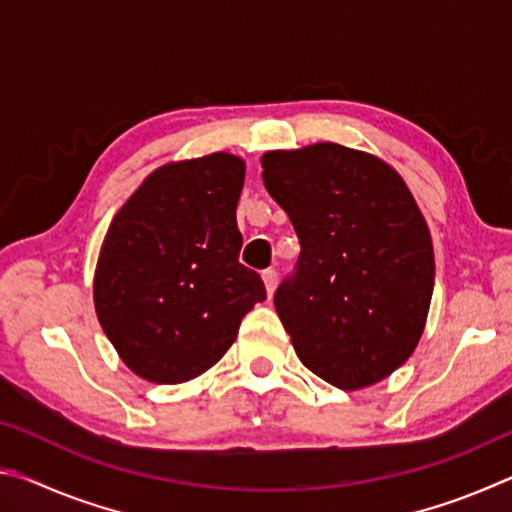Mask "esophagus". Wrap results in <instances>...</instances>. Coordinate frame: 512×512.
I'll return each mask as SVG.
<instances>
[{
    "label": "esophagus",
    "instance_id": "obj_1",
    "mask_svg": "<svg viewBox=\"0 0 512 512\" xmlns=\"http://www.w3.org/2000/svg\"><path fill=\"white\" fill-rule=\"evenodd\" d=\"M262 280H264V287H266L268 298H271V296H273V291H275V287H277V273L273 271V268H268V271H264V273H262Z\"/></svg>",
    "mask_w": 512,
    "mask_h": 512
}]
</instances>
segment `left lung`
Listing matches in <instances>:
<instances>
[{
	"mask_svg": "<svg viewBox=\"0 0 512 512\" xmlns=\"http://www.w3.org/2000/svg\"><path fill=\"white\" fill-rule=\"evenodd\" d=\"M262 169L300 239L273 298L298 359L341 391L386 379L418 348L436 277L411 189L377 155L334 142L266 151Z\"/></svg>",
	"mask_w": 512,
	"mask_h": 512,
	"instance_id": "8db88e82",
	"label": "left lung"
}]
</instances>
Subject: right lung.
<instances>
[{
  "label": "right lung",
  "mask_w": 512,
  "mask_h": 512,
  "mask_svg": "<svg viewBox=\"0 0 512 512\" xmlns=\"http://www.w3.org/2000/svg\"><path fill=\"white\" fill-rule=\"evenodd\" d=\"M246 162L232 153L169 162L115 214L94 271V309L119 359L153 384L210 370L266 298L239 264Z\"/></svg>",
  "instance_id": "right-lung-1"
}]
</instances>
